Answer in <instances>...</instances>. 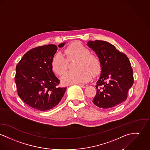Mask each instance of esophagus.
<instances>
[{"label": "esophagus", "mask_w": 150, "mask_h": 150, "mask_svg": "<svg viewBox=\"0 0 150 150\" xmlns=\"http://www.w3.org/2000/svg\"><path fill=\"white\" fill-rule=\"evenodd\" d=\"M79 86H81V87H83V88H86V87H87V84H78Z\"/></svg>", "instance_id": "obj_1"}]
</instances>
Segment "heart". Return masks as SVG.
Masks as SVG:
<instances>
[{"label": "heart", "instance_id": "obj_1", "mask_svg": "<svg viewBox=\"0 0 150 150\" xmlns=\"http://www.w3.org/2000/svg\"><path fill=\"white\" fill-rule=\"evenodd\" d=\"M64 55L60 52L55 54L51 61L53 71L58 75H62L68 67L69 62L72 59H78L75 64L76 70L66 72L62 77L63 85L86 82L92 78L91 74L98 75L101 69L99 58L90 54V50L80 42H74L64 48ZM65 56L67 59L64 57Z\"/></svg>", "mask_w": 150, "mask_h": 150}]
</instances>
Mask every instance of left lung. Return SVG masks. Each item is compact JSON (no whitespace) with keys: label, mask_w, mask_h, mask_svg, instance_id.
Wrapping results in <instances>:
<instances>
[{"label":"left lung","mask_w":150,"mask_h":150,"mask_svg":"<svg viewBox=\"0 0 150 150\" xmlns=\"http://www.w3.org/2000/svg\"><path fill=\"white\" fill-rule=\"evenodd\" d=\"M101 63V74L96 82V94L92 102L99 108L109 109L125 102L134 83L133 69L126 55L114 45L103 40L88 42Z\"/></svg>","instance_id":"8db88e82"}]
</instances>
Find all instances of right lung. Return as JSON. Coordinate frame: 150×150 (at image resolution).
<instances>
[{
  "label": "right lung",
  "instance_id": "1",
  "mask_svg": "<svg viewBox=\"0 0 150 150\" xmlns=\"http://www.w3.org/2000/svg\"><path fill=\"white\" fill-rule=\"evenodd\" d=\"M65 43L58 45L64 46ZM55 45L34 48L27 52L16 67L18 94L28 106L45 111L60 102L66 87H58L60 81L54 75L51 61L57 51Z\"/></svg>",
  "mask_w": 150,
  "mask_h": 150
}]
</instances>
